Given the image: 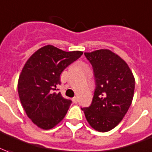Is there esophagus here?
Here are the masks:
<instances>
[{"mask_svg": "<svg viewBox=\"0 0 152 152\" xmlns=\"http://www.w3.org/2000/svg\"><path fill=\"white\" fill-rule=\"evenodd\" d=\"M72 101H73L74 104H76V103L78 102V99H77V97H74V98H72Z\"/></svg>", "mask_w": 152, "mask_h": 152, "instance_id": "esophagus-1", "label": "esophagus"}]
</instances>
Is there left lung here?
I'll list each match as a JSON object with an SVG mask.
<instances>
[{
	"label": "left lung",
	"mask_w": 152,
	"mask_h": 152,
	"mask_svg": "<svg viewBox=\"0 0 152 152\" xmlns=\"http://www.w3.org/2000/svg\"><path fill=\"white\" fill-rule=\"evenodd\" d=\"M94 73L96 89L91 105L81 108L92 128L106 132L116 127L132 102L135 78L122 58L108 49L84 53Z\"/></svg>",
	"instance_id": "left-lung-1"
}]
</instances>
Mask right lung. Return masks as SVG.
<instances>
[{
    "label": "right lung",
    "mask_w": 152,
    "mask_h": 152,
    "mask_svg": "<svg viewBox=\"0 0 152 152\" xmlns=\"http://www.w3.org/2000/svg\"><path fill=\"white\" fill-rule=\"evenodd\" d=\"M82 54L46 45L25 63L18 80V94L28 117L37 127L48 130L65 116L72 101L54 91L61 84V72Z\"/></svg>",
    "instance_id": "1"
}]
</instances>
